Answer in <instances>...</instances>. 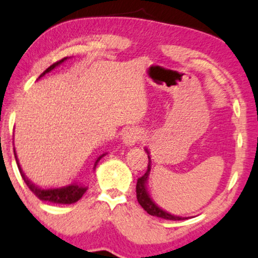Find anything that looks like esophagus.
Returning <instances> with one entry per match:
<instances>
[{"label":"esophagus","mask_w":258,"mask_h":258,"mask_svg":"<svg viewBox=\"0 0 258 258\" xmlns=\"http://www.w3.org/2000/svg\"><path fill=\"white\" fill-rule=\"evenodd\" d=\"M143 137H144V131H143L141 127L133 126L123 132L122 142L126 147H132V145H136L137 143L141 142Z\"/></svg>","instance_id":"34e87169"}]
</instances>
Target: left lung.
I'll return each mask as SVG.
<instances>
[{"label":"left lung","instance_id":"8db88e82","mask_svg":"<svg viewBox=\"0 0 258 258\" xmlns=\"http://www.w3.org/2000/svg\"><path fill=\"white\" fill-rule=\"evenodd\" d=\"M145 151L148 153L149 163H148V169H147V172H145V174L141 176V178H138V180H137L136 192H137L138 203L141 204L143 209H144L148 214H150V215H153V216H157V218H161V219H164V220H174V221H175V220L187 219V218H181V216L172 215V214L167 213L166 210L161 209V208L153 201V198L150 197V195H149L148 188H147V181H148L149 175H150L151 160H150V156H149L148 149H145Z\"/></svg>","mask_w":258,"mask_h":258}]
</instances>
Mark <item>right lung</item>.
I'll use <instances>...</instances> for the list:
<instances>
[{
    "mask_svg": "<svg viewBox=\"0 0 258 258\" xmlns=\"http://www.w3.org/2000/svg\"><path fill=\"white\" fill-rule=\"evenodd\" d=\"M64 60H67V57H63L62 60L52 63L50 67L46 68L44 72L40 74L39 78L40 77L45 76V73L50 72V71L54 70L55 67H57L58 64L62 63ZM14 156H15V161H17L18 168H19V172L21 174V178L24 179L25 184L27 185V187L32 191V194H35L36 197H38L40 201L50 202V203H56V204H72V203H76V202H78L80 198L83 197V195L85 194L86 190H88V186H82L80 184H76V182H73V184H71L68 186H63V187H58V188H40V187H38V186H36L35 184H33V182L31 181V180L27 178L26 175H25V173L23 172V169H21V167L19 164V161H18V157H17V154H15V151H14ZM103 156H104V154L101 155V156H99L98 159L95 161L94 169H96V166H97L99 160H101Z\"/></svg>",
    "mask_w": 258,
    "mask_h": 258,
    "instance_id": "add662e5",
    "label": "right lung"
}]
</instances>
